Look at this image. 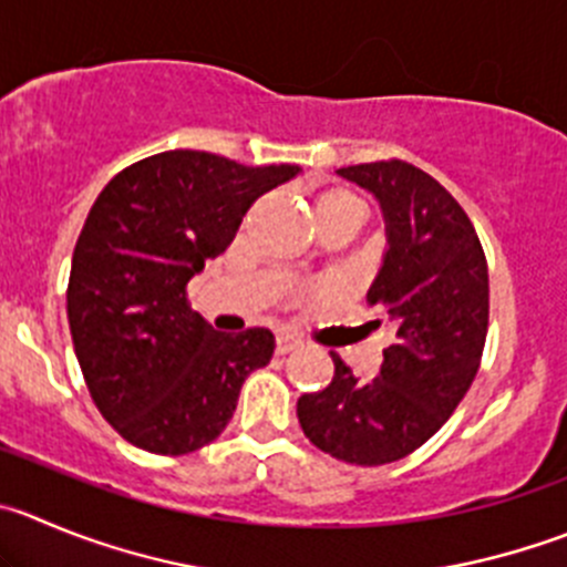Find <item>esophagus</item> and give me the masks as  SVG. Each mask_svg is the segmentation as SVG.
Returning <instances> with one entry per match:
<instances>
[{
    "mask_svg": "<svg viewBox=\"0 0 567 567\" xmlns=\"http://www.w3.org/2000/svg\"><path fill=\"white\" fill-rule=\"evenodd\" d=\"M298 348H300V339L287 337V333H280V337L275 339V353H278V355H287V353H292V350H298Z\"/></svg>",
    "mask_w": 567,
    "mask_h": 567,
    "instance_id": "1",
    "label": "esophagus"
}]
</instances>
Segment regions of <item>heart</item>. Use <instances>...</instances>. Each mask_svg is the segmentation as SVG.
<instances>
[{
    "label": "heart",
    "mask_w": 567,
    "mask_h": 567,
    "mask_svg": "<svg viewBox=\"0 0 567 567\" xmlns=\"http://www.w3.org/2000/svg\"><path fill=\"white\" fill-rule=\"evenodd\" d=\"M311 214H315L317 225L331 223V219H353V223H361L364 217V206H361V199L355 197L353 192L348 188H326L315 197L311 203ZM331 287L328 284H317V287L309 289V295H328Z\"/></svg>",
    "instance_id": "b5f03b06"
}]
</instances>
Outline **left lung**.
Segmentation results:
<instances>
[{
  "label": "left lung",
  "instance_id": "left-lung-1",
  "mask_svg": "<svg viewBox=\"0 0 567 567\" xmlns=\"http://www.w3.org/2000/svg\"><path fill=\"white\" fill-rule=\"evenodd\" d=\"M337 172L384 214L386 250L368 300L384 306L395 344L373 381L331 353V384L300 395L298 420L333 460L373 467L417 451L471 390L487 339V258L467 214L429 172L395 158Z\"/></svg>",
  "mask_w": 567,
  "mask_h": 567
}]
</instances>
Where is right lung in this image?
<instances>
[{"label": "right lung", "instance_id": "add662e5", "mask_svg": "<svg viewBox=\"0 0 567 567\" xmlns=\"http://www.w3.org/2000/svg\"><path fill=\"white\" fill-rule=\"evenodd\" d=\"M300 166H245L169 150L118 172L74 245L66 315L102 417L150 454H192L234 417L241 384L272 359L267 328L219 333L186 284L228 250L247 208Z\"/></svg>", "mask_w": 567, "mask_h": 567}]
</instances>
